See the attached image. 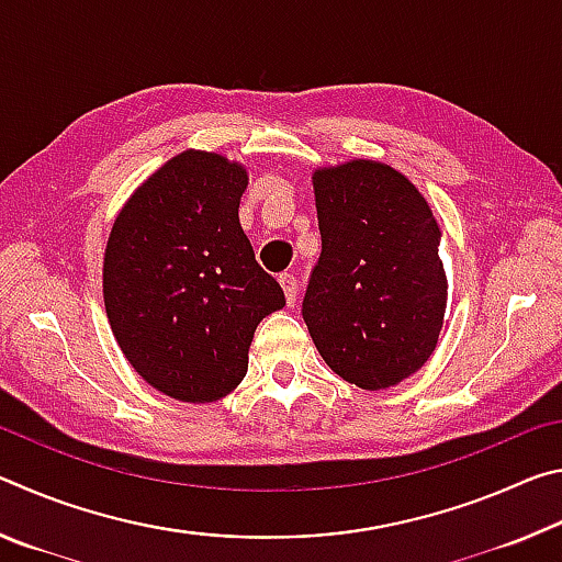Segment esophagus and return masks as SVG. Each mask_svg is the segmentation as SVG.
Listing matches in <instances>:
<instances>
[{
	"instance_id": "34e87169",
	"label": "esophagus",
	"mask_w": 562,
	"mask_h": 562,
	"mask_svg": "<svg viewBox=\"0 0 562 562\" xmlns=\"http://www.w3.org/2000/svg\"><path fill=\"white\" fill-rule=\"evenodd\" d=\"M280 284L284 290V297H288V304L292 307L294 300H297V278H294V274H290V272H284V274H280Z\"/></svg>"
}]
</instances>
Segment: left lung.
<instances>
[{"label":"left lung","instance_id":"8db88e82","mask_svg":"<svg viewBox=\"0 0 562 562\" xmlns=\"http://www.w3.org/2000/svg\"><path fill=\"white\" fill-rule=\"evenodd\" d=\"M322 252L302 317L331 372L389 389L434 355L446 312L441 231L416 186L379 160L319 168Z\"/></svg>","mask_w":562,"mask_h":562}]
</instances>
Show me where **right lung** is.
I'll use <instances>...</instances> for the list:
<instances>
[{
    "mask_svg": "<svg viewBox=\"0 0 562 562\" xmlns=\"http://www.w3.org/2000/svg\"><path fill=\"white\" fill-rule=\"evenodd\" d=\"M240 164L183 150L121 207L103 255L113 337L146 382L178 402H217L243 382L260 322L284 292L255 260L237 207Z\"/></svg>",
    "mask_w": 562,
    "mask_h": 562,
    "instance_id": "1",
    "label": "right lung"
}]
</instances>
